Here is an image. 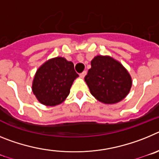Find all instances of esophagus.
<instances>
[{
	"label": "esophagus",
	"mask_w": 159,
	"mask_h": 159,
	"mask_svg": "<svg viewBox=\"0 0 159 159\" xmlns=\"http://www.w3.org/2000/svg\"><path fill=\"white\" fill-rule=\"evenodd\" d=\"M86 74H87V71H84L82 73H80V75L81 78H84V77L86 75Z\"/></svg>",
	"instance_id": "obj_1"
}]
</instances>
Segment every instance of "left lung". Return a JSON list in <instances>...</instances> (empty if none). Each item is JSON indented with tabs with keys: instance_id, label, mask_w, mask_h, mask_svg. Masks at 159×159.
Wrapping results in <instances>:
<instances>
[{
	"instance_id": "obj_1",
	"label": "left lung",
	"mask_w": 159,
	"mask_h": 159,
	"mask_svg": "<svg viewBox=\"0 0 159 159\" xmlns=\"http://www.w3.org/2000/svg\"><path fill=\"white\" fill-rule=\"evenodd\" d=\"M84 80L99 101L112 104L121 101L130 92L131 78L128 71L110 57L97 56L91 62Z\"/></svg>"
}]
</instances>
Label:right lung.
Listing matches in <instances>:
<instances>
[{"label": "right lung", "instance_id": "right-lung-1", "mask_svg": "<svg viewBox=\"0 0 159 159\" xmlns=\"http://www.w3.org/2000/svg\"><path fill=\"white\" fill-rule=\"evenodd\" d=\"M78 76L72 62L63 57L53 58L36 71L32 92L42 104L56 106L69 95L73 81Z\"/></svg>", "mask_w": 159, "mask_h": 159}]
</instances>
